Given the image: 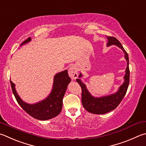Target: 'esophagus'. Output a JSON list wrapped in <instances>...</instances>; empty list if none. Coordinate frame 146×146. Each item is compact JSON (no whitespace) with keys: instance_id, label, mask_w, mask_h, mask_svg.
Returning <instances> with one entry per match:
<instances>
[{"instance_id":"34e87169","label":"esophagus","mask_w":146,"mask_h":146,"mask_svg":"<svg viewBox=\"0 0 146 146\" xmlns=\"http://www.w3.org/2000/svg\"><path fill=\"white\" fill-rule=\"evenodd\" d=\"M68 74L70 77L73 79V80H75V79L77 78L78 77V71H77V69H76V66H71V67L69 69L68 71Z\"/></svg>"}]
</instances>
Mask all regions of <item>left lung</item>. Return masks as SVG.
I'll list each match as a JSON object with an SVG mask.
<instances>
[{"label":"left lung","mask_w":146,"mask_h":146,"mask_svg":"<svg viewBox=\"0 0 146 146\" xmlns=\"http://www.w3.org/2000/svg\"><path fill=\"white\" fill-rule=\"evenodd\" d=\"M108 39L107 46L115 45L121 48L124 54V59L127 62V66L124 76V82L119 87L117 91L114 93L107 96L94 97L90 93L86 84L82 82L80 78L76 79V82L82 88V102L85 109L89 112L94 114H104L114 110L121 103L122 100L126 93L129 86V57L127 52L124 49L121 43L117 39L113 37L106 36ZM82 74L80 73L78 78H81Z\"/></svg>","instance_id":"1"}]
</instances>
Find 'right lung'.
Segmentation results:
<instances>
[{"instance_id":"obj_1","label":"right lung","mask_w":146,"mask_h":146,"mask_svg":"<svg viewBox=\"0 0 146 146\" xmlns=\"http://www.w3.org/2000/svg\"><path fill=\"white\" fill-rule=\"evenodd\" d=\"M31 41L29 38L21 44H27ZM71 82L68 70L62 71L55 75L52 91L45 99L33 104L27 103L23 101L17 93L15 84L10 80L12 91L18 104L20 105L28 114L38 120L46 121L56 117L61 112L62 107V99L67 89L68 84Z\"/></svg>"}]
</instances>
